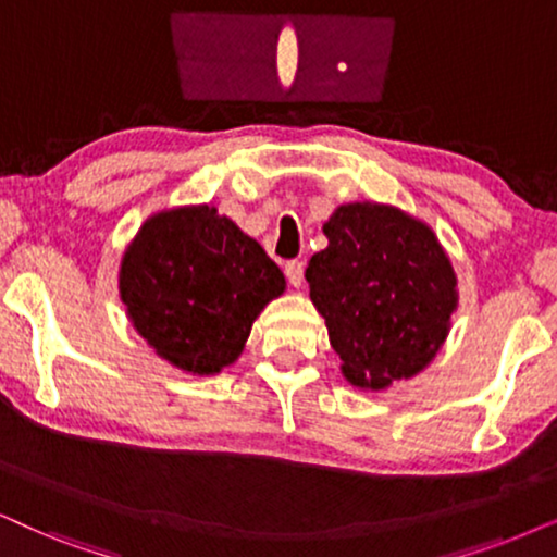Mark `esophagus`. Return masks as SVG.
Segmentation results:
<instances>
[{
	"mask_svg": "<svg viewBox=\"0 0 557 557\" xmlns=\"http://www.w3.org/2000/svg\"><path fill=\"white\" fill-rule=\"evenodd\" d=\"M302 270H306V267H302V262H298V259H295V262H287L285 264L287 283H290L293 287H300L302 285Z\"/></svg>",
	"mask_w": 557,
	"mask_h": 557,
	"instance_id": "esophagus-1",
	"label": "esophagus"
}]
</instances>
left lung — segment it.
Masks as SVG:
<instances>
[{"instance_id": "left-lung-1", "label": "left lung", "mask_w": 557, "mask_h": 557, "mask_svg": "<svg viewBox=\"0 0 557 557\" xmlns=\"http://www.w3.org/2000/svg\"><path fill=\"white\" fill-rule=\"evenodd\" d=\"M329 246L306 280L342 375L385 391L429 368L457 311V274L432 226L385 202H347L323 223Z\"/></svg>"}]
</instances>
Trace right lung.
I'll list each match as a JSON object with an SVG mask.
<instances>
[{"label": "right lung", "mask_w": 557, "mask_h": 557, "mask_svg": "<svg viewBox=\"0 0 557 557\" xmlns=\"http://www.w3.org/2000/svg\"><path fill=\"white\" fill-rule=\"evenodd\" d=\"M285 274L210 202L149 215L125 246L117 290L133 329L161 360L210 377L234 364Z\"/></svg>", "instance_id": "right-lung-1"}]
</instances>
